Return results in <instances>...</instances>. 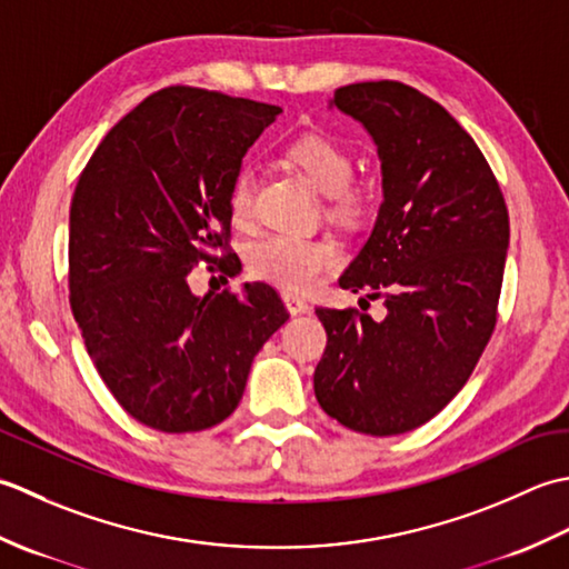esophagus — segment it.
I'll return each instance as SVG.
<instances>
[{
    "mask_svg": "<svg viewBox=\"0 0 569 569\" xmlns=\"http://www.w3.org/2000/svg\"><path fill=\"white\" fill-rule=\"evenodd\" d=\"M282 299H284V307L289 309V315H305L309 309V301L305 297H299L297 292H284Z\"/></svg>",
    "mask_w": 569,
    "mask_h": 569,
    "instance_id": "obj_1",
    "label": "esophagus"
}]
</instances>
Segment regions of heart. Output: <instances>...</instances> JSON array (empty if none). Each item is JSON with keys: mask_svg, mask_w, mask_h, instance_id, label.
Wrapping results in <instances>:
<instances>
[{"mask_svg": "<svg viewBox=\"0 0 569 569\" xmlns=\"http://www.w3.org/2000/svg\"><path fill=\"white\" fill-rule=\"evenodd\" d=\"M284 159L319 193L327 196V211L341 223H356L368 211L370 193L353 183V154L339 139L321 132L299 134L284 147ZM254 179L248 167L238 169L228 189V213L238 228L252 223L254 216ZM341 260V250L329 238H301L272 233L248 250V270L287 289L317 287L321 277Z\"/></svg>", "mask_w": 569, "mask_h": 569, "instance_id": "obj_1", "label": "heart"}]
</instances>
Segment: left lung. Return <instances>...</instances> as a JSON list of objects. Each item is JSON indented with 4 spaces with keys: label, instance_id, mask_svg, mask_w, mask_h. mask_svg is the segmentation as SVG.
Returning a JSON list of instances; mask_svg holds the SVG:
<instances>
[{
    "label": "left lung",
    "instance_id": "8db88e82",
    "mask_svg": "<svg viewBox=\"0 0 569 569\" xmlns=\"http://www.w3.org/2000/svg\"><path fill=\"white\" fill-rule=\"evenodd\" d=\"M333 106L363 122L382 169L376 228L339 284L382 299L386 319L317 307L329 341L315 392L349 430L402 435L447 408L491 339L508 208L471 134L420 90L353 83Z\"/></svg>",
    "mask_w": 569,
    "mask_h": 569
}]
</instances>
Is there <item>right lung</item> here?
Segmentation results:
<instances>
[{
	"mask_svg": "<svg viewBox=\"0 0 569 569\" xmlns=\"http://www.w3.org/2000/svg\"><path fill=\"white\" fill-rule=\"evenodd\" d=\"M282 108L169 86L102 137L76 183L71 309L100 378L159 432L208 430L238 408L252 358L289 319L274 287L196 297L191 270L233 277L228 189Z\"/></svg>",
	"mask_w": 569,
	"mask_h": 569,
	"instance_id": "obj_1",
	"label": "right lung"
}]
</instances>
